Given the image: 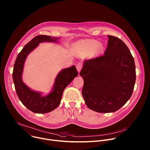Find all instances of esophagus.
Instances as JSON below:
<instances>
[{
    "instance_id": "esophagus-1",
    "label": "esophagus",
    "mask_w": 150,
    "mask_h": 150,
    "mask_svg": "<svg viewBox=\"0 0 150 150\" xmlns=\"http://www.w3.org/2000/svg\"><path fill=\"white\" fill-rule=\"evenodd\" d=\"M76 69L78 71V72L79 73L82 68V62H79L77 65H76Z\"/></svg>"
}]
</instances>
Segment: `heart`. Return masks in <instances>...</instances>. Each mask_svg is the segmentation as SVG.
<instances>
[{
	"label": "heart",
	"mask_w": 150,
	"mask_h": 150,
	"mask_svg": "<svg viewBox=\"0 0 150 150\" xmlns=\"http://www.w3.org/2000/svg\"><path fill=\"white\" fill-rule=\"evenodd\" d=\"M74 47L81 55H88L91 54L93 57L100 55L104 50L102 43L95 40L82 39L74 43Z\"/></svg>",
	"instance_id": "heart-1"
}]
</instances>
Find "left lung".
Returning <instances> with one entry per match:
<instances>
[{"instance_id": "1", "label": "left lung", "mask_w": 150, "mask_h": 150, "mask_svg": "<svg viewBox=\"0 0 150 150\" xmlns=\"http://www.w3.org/2000/svg\"><path fill=\"white\" fill-rule=\"evenodd\" d=\"M104 55L85 61L82 96L86 106L101 113L115 112L131 98L136 79L134 58L120 39L108 35Z\"/></svg>"}]
</instances>
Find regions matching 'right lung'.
<instances>
[{
	"mask_svg": "<svg viewBox=\"0 0 150 150\" xmlns=\"http://www.w3.org/2000/svg\"><path fill=\"white\" fill-rule=\"evenodd\" d=\"M59 39L47 35L36 36L23 47L15 61L12 77L16 93L23 105L33 112L45 114L56 109L61 103L65 88L78 75L74 65L62 69L57 75L51 92L46 96H42L41 92L32 90L23 82L22 76L28 55L39 43L57 42Z\"/></svg>",
	"mask_w": 150,
	"mask_h": 150,
	"instance_id": "1",
	"label": "right lung"
}]
</instances>
